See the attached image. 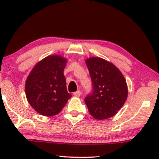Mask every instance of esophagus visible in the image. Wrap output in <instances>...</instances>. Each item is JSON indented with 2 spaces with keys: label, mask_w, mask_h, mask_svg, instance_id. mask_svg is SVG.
Instances as JSON below:
<instances>
[{
  "label": "esophagus",
  "mask_w": 159,
  "mask_h": 159,
  "mask_svg": "<svg viewBox=\"0 0 159 159\" xmlns=\"http://www.w3.org/2000/svg\"><path fill=\"white\" fill-rule=\"evenodd\" d=\"M74 95L76 97H80V95H81V91L78 90V91H77V92H75L74 93Z\"/></svg>",
  "instance_id": "1"
}]
</instances>
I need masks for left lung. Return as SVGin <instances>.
I'll list each match as a JSON object with an SVG mask.
<instances>
[{
	"label": "left lung",
	"mask_w": 159,
	"mask_h": 159,
	"mask_svg": "<svg viewBox=\"0 0 159 159\" xmlns=\"http://www.w3.org/2000/svg\"><path fill=\"white\" fill-rule=\"evenodd\" d=\"M93 83V92L84 98L88 111L96 119L114 116L127 98L126 80L112 63L98 57L86 59Z\"/></svg>",
	"instance_id": "1"
}]
</instances>
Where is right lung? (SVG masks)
Masks as SVG:
<instances>
[{
    "mask_svg": "<svg viewBox=\"0 0 159 159\" xmlns=\"http://www.w3.org/2000/svg\"><path fill=\"white\" fill-rule=\"evenodd\" d=\"M66 63L61 56H47L34 66L26 80L27 101L43 116L58 114L72 96L67 92L64 75Z\"/></svg>",
    "mask_w": 159,
    "mask_h": 159,
    "instance_id": "add662e5",
    "label": "right lung"
}]
</instances>
